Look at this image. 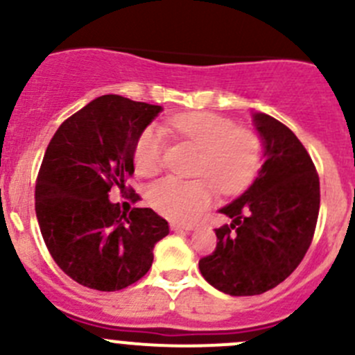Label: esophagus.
<instances>
[{"instance_id":"34e87169","label":"esophagus","mask_w":355,"mask_h":355,"mask_svg":"<svg viewBox=\"0 0 355 355\" xmlns=\"http://www.w3.org/2000/svg\"><path fill=\"white\" fill-rule=\"evenodd\" d=\"M170 227H171V230H175V232H191V230H194V225H191V223H170Z\"/></svg>"}]
</instances>
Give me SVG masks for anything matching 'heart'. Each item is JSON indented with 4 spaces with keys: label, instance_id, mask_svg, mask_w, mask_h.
<instances>
[{
    "label": "heart",
    "instance_id": "heart-1",
    "mask_svg": "<svg viewBox=\"0 0 355 355\" xmlns=\"http://www.w3.org/2000/svg\"><path fill=\"white\" fill-rule=\"evenodd\" d=\"M166 130L182 135L200 149L196 168V175L200 178L182 180L164 177L149 189L151 207L170 220H191L213 202L214 185L225 194H234L245 189L259 170L263 148L257 135L235 128L230 120L220 114H177L166 121ZM164 149L166 139L163 130L146 128L134 151L137 173L144 177L156 175L163 168Z\"/></svg>",
    "mask_w": 355,
    "mask_h": 355
}]
</instances>
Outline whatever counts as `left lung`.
I'll list each match as a JSON object with an SVG mask.
<instances>
[{
	"label": "left lung",
	"mask_w": 355,
	"mask_h": 355,
	"mask_svg": "<svg viewBox=\"0 0 355 355\" xmlns=\"http://www.w3.org/2000/svg\"><path fill=\"white\" fill-rule=\"evenodd\" d=\"M263 164L252 184L220 209L232 218L216 228L218 244L199 261L204 280L228 295H259L292 275L313 241L320 213V178L288 127L252 113Z\"/></svg>",
	"instance_id": "8db88e82"
}]
</instances>
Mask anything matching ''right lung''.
Segmentation results:
<instances>
[{
  "instance_id": "1",
  "label": "right lung",
  "mask_w": 355,
  "mask_h": 355,
  "mask_svg": "<svg viewBox=\"0 0 355 355\" xmlns=\"http://www.w3.org/2000/svg\"><path fill=\"white\" fill-rule=\"evenodd\" d=\"M161 106L99 96L53 135L35 184V214L55 263L77 284L114 292L151 268L168 221L149 207L130 213L110 200L134 175V151Z\"/></svg>"
}]
</instances>
